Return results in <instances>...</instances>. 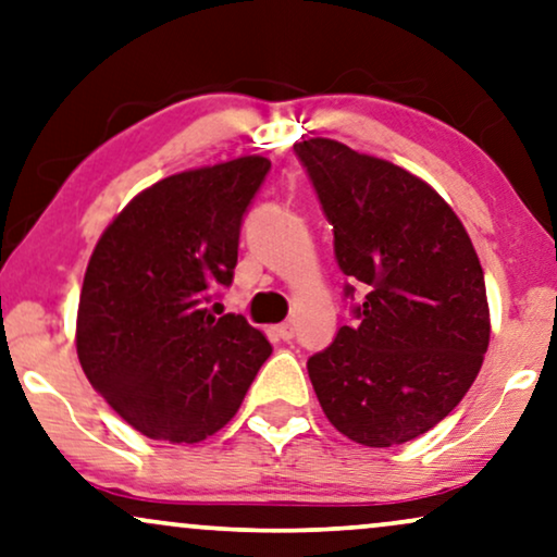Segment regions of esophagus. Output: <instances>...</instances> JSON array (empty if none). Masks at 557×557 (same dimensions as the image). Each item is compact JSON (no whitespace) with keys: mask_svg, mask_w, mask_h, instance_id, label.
<instances>
[{"mask_svg":"<svg viewBox=\"0 0 557 557\" xmlns=\"http://www.w3.org/2000/svg\"><path fill=\"white\" fill-rule=\"evenodd\" d=\"M273 335L278 337V341H284V343H292L294 341V327L288 322H284V324H276V327H273Z\"/></svg>","mask_w":557,"mask_h":557,"instance_id":"1","label":"esophagus"}]
</instances>
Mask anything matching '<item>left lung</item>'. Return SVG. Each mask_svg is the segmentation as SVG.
<instances>
[{
  "instance_id": "8db88e82",
  "label": "left lung",
  "mask_w": 557,
  "mask_h": 557,
  "mask_svg": "<svg viewBox=\"0 0 557 557\" xmlns=\"http://www.w3.org/2000/svg\"><path fill=\"white\" fill-rule=\"evenodd\" d=\"M294 153L332 225L352 324L307 360L327 420L368 447L424 435L458 407L488 348L483 269L443 197L327 137ZM363 302H352L355 284Z\"/></svg>"
}]
</instances>
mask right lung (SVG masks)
I'll return each mask as SVG.
<instances>
[{"instance_id": "add662e5", "label": "right lung", "mask_w": 557, "mask_h": 557, "mask_svg": "<svg viewBox=\"0 0 557 557\" xmlns=\"http://www.w3.org/2000/svg\"><path fill=\"white\" fill-rule=\"evenodd\" d=\"M271 161L245 156L163 178L104 230L86 269L76 352L129 428L199 443L233 420L271 356L243 314H209L235 276L243 216Z\"/></svg>"}]
</instances>
